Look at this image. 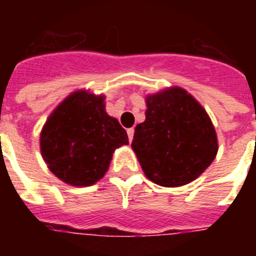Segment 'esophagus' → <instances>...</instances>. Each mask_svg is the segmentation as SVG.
Segmentation results:
<instances>
[{"instance_id":"esophagus-1","label":"esophagus","mask_w":256,"mask_h":256,"mask_svg":"<svg viewBox=\"0 0 256 256\" xmlns=\"http://www.w3.org/2000/svg\"><path fill=\"white\" fill-rule=\"evenodd\" d=\"M128 140H132V138H134V128H128Z\"/></svg>"}]
</instances>
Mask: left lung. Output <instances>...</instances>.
<instances>
[{
    "label": "left lung",
    "mask_w": 256,
    "mask_h": 256,
    "mask_svg": "<svg viewBox=\"0 0 256 256\" xmlns=\"http://www.w3.org/2000/svg\"><path fill=\"white\" fill-rule=\"evenodd\" d=\"M146 106V120L136 124L132 142L144 175L164 187L192 182L218 152L208 114L182 88L148 96Z\"/></svg>",
    "instance_id": "left-lung-1"
}]
</instances>
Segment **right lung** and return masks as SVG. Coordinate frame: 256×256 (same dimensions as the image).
<instances>
[{"mask_svg":"<svg viewBox=\"0 0 256 256\" xmlns=\"http://www.w3.org/2000/svg\"><path fill=\"white\" fill-rule=\"evenodd\" d=\"M128 144V132L104 110V96L78 90L58 104L44 124L40 146L49 170L72 186H92L104 178L116 148Z\"/></svg>","mask_w":256,"mask_h":256,"instance_id":"right-lung-1","label":"right lung"}]
</instances>
